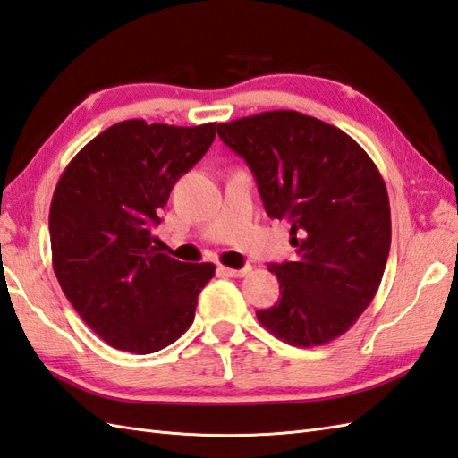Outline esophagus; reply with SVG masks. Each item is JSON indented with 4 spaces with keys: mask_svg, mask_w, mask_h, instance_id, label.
<instances>
[{
    "mask_svg": "<svg viewBox=\"0 0 458 458\" xmlns=\"http://www.w3.org/2000/svg\"><path fill=\"white\" fill-rule=\"evenodd\" d=\"M219 272L223 274V276H229V278H242V276H247V274L250 272V267H245V268H229V267H219Z\"/></svg>",
    "mask_w": 458,
    "mask_h": 458,
    "instance_id": "1",
    "label": "esophagus"
}]
</instances>
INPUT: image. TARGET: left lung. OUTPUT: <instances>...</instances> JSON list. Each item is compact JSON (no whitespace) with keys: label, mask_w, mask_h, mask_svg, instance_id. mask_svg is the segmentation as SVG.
I'll return each mask as SVG.
<instances>
[{"label":"left lung","mask_w":458,"mask_h":458,"mask_svg":"<svg viewBox=\"0 0 458 458\" xmlns=\"http://www.w3.org/2000/svg\"><path fill=\"white\" fill-rule=\"evenodd\" d=\"M247 160L272 219L290 223L296 260L270 264L280 300L257 318L300 349L347 333L382 282L392 241L390 201L364 148L323 121L292 109L217 125Z\"/></svg>","instance_id":"1"}]
</instances>
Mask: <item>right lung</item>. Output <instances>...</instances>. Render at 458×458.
Segmentation results:
<instances>
[{
  "mask_svg": "<svg viewBox=\"0 0 458 458\" xmlns=\"http://www.w3.org/2000/svg\"><path fill=\"white\" fill-rule=\"evenodd\" d=\"M213 139L216 123L121 121L91 139L58 180L48 213L56 280L114 349L157 352L194 321L216 264L168 257L152 229L178 178Z\"/></svg>",
  "mask_w": 458,
  "mask_h": 458,
  "instance_id": "1",
  "label": "right lung"
}]
</instances>
